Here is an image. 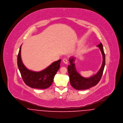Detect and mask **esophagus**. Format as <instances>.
I'll use <instances>...</instances> for the list:
<instances>
[{
    "mask_svg": "<svg viewBox=\"0 0 123 123\" xmlns=\"http://www.w3.org/2000/svg\"><path fill=\"white\" fill-rule=\"evenodd\" d=\"M63 62L65 64H67L68 62V60H67V59H63Z\"/></svg>",
    "mask_w": 123,
    "mask_h": 123,
    "instance_id": "esophagus-1",
    "label": "esophagus"
}]
</instances>
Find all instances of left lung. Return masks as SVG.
<instances>
[{
	"label": "left lung",
	"mask_w": 123,
	"mask_h": 123,
	"mask_svg": "<svg viewBox=\"0 0 123 123\" xmlns=\"http://www.w3.org/2000/svg\"><path fill=\"white\" fill-rule=\"evenodd\" d=\"M97 46L99 48L102 54V64L99 71L96 74L89 78H84L77 72L75 68V64L74 63L75 61L74 57H71L69 59L70 65L68 66V70L70 84L75 89L77 90L87 89L96 86L100 81L105 65V54L101 43L98 45Z\"/></svg>",
	"instance_id": "1"
}]
</instances>
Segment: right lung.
I'll use <instances>...</instances> for the list:
<instances>
[{"mask_svg":"<svg viewBox=\"0 0 123 123\" xmlns=\"http://www.w3.org/2000/svg\"><path fill=\"white\" fill-rule=\"evenodd\" d=\"M21 45L18 56V68L26 85L32 88L45 89L53 83L56 72L60 67L61 60L54 62L43 70L35 72L29 70L24 65L21 57Z\"/></svg>","mask_w":123,"mask_h":123,"instance_id":"add662e5","label":"right lung"}]
</instances>
